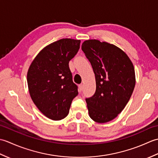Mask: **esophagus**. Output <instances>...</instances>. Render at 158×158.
Instances as JSON below:
<instances>
[{
    "instance_id": "esophagus-1",
    "label": "esophagus",
    "mask_w": 158,
    "mask_h": 158,
    "mask_svg": "<svg viewBox=\"0 0 158 158\" xmlns=\"http://www.w3.org/2000/svg\"><path fill=\"white\" fill-rule=\"evenodd\" d=\"M79 89L80 92H81L82 90L83 89V84L79 85Z\"/></svg>"
}]
</instances>
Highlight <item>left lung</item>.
Instances as JSON below:
<instances>
[{"label":"left lung","mask_w":158,"mask_h":158,"mask_svg":"<svg viewBox=\"0 0 158 158\" xmlns=\"http://www.w3.org/2000/svg\"><path fill=\"white\" fill-rule=\"evenodd\" d=\"M81 49L95 75L96 89L86 98L89 115L100 123L114 119L125 108L136 84L135 67L122 49L113 44L89 39Z\"/></svg>","instance_id":"left-lung-1"}]
</instances>
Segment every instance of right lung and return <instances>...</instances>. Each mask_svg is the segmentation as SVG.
<instances>
[{"instance_id": "1", "label": "right lung", "mask_w": 158, "mask_h": 158, "mask_svg": "<svg viewBox=\"0 0 158 158\" xmlns=\"http://www.w3.org/2000/svg\"><path fill=\"white\" fill-rule=\"evenodd\" d=\"M80 40L62 39L39 52L29 66L30 96L48 118L58 121L68 115L72 100L78 95L69 63L79 51Z\"/></svg>"}]
</instances>
